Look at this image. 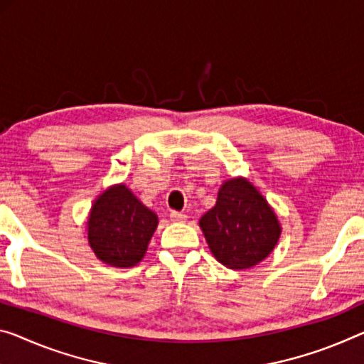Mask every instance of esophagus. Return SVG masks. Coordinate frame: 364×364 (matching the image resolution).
Here are the masks:
<instances>
[{"instance_id": "esophagus-1", "label": "esophagus", "mask_w": 364, "mask_h": 364, "mask_svg": "<svg viewBox=\"0 0 364 364\" xmlns=\"http://www.w3.org/2000/svg\"><path fill=\"white\" fill-rule=\"evenodd\" d=\"M171 220L176 223H186L187 221V215L178 213V211H171Z\"/></svg>"}]
</instances>
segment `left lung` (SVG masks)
<instances>
[{
    "label": "left lung",
    "instance_id": "1",
    "mask_svg": "<svg viewBox=\"0 0 364 364\" xmlns=\"http://www.w3.org/2000/svg\"><path fill=\"white\" fill-rule=\"evenodd\" d=\"M198 225L215 259L231 270L259 265L282 236L275 210L245 177L223 182L216 205Z\"/></svg>",
    "mask_w": 364,
    "mask_h": 364
}]
</instances>
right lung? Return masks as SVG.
I'll return each instance as SVG.
<instances>
[{
    "mask_svg": "<svg viewBox=\"0 0 364 364\" xmlns=\"http://www.w3.org/2000/svg\"><path fill=\"white\" fill-rule=\"evenodd\" d=\"M158 223V215L143 205L125 183H115L94 200L89 211V245L104 264L135 267L146 254Z\"/></svg>",
    "mask_w": 364,
    "mask_h": 364,
    "instance_id": "right-lung-1",
    "label": "right lung"
}]
</instances>
